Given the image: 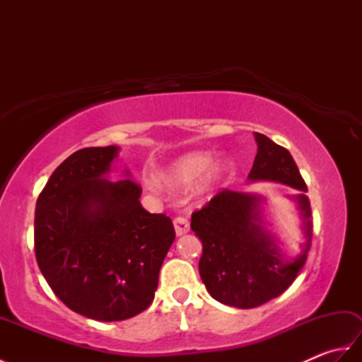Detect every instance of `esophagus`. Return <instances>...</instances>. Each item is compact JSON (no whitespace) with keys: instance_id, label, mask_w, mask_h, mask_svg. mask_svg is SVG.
I'll return each instance as SVG.
<instances>
[{"instance_id":"obj_1","label":"esophagus","mask_w":362,"mask_h":362,"mask_svg":"<svg viewBox=\"0 0 362 362\" xmlns=\"http://www.w3.org/2000/svg\"><path fill=\"white\" fill-rule=\"evenodd\" d=\"M173 224H174L175 235H177V236H182V235L188 233V230H189V222H188L185 218L177 216V218H174Z\"/></svg>"}]
</instances>
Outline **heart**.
Masks as SVG:
<instances>
[{"label": "heart", "mask_w": 362, "mask_h": 362, "mask_svg": "<svg viewBox=\"0 0 362 362\" xmlns=\"http://www.w3.org/2000/svg\"><path fill=\"white\" fill-rule=\"evenodd\" d=\"M230 163L219 160L213 163V153L205 151L188 152L185 156L173 160L158 173L157 179L161 185L171 189H180L191 185L201 177L197 183V194L209 196L228 173Z\"/></svg>", "instance_id": "b5f03b06"}]
</instances>
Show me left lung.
<instances>
[{"mask_svg": "<svg viewBox=\"0 0 362 362\" xmlns=\"http://www.w3.org/2000/svg\"><path fill=\"white\" fill-rule=\"evenodd\" d=\"M257 157L249 182H276L300 193L292 196L303 221L306 241L296 258L281 252L266 228L264 197L222 189L202 210L191 214V230L202 241L199 274L210 296L218 302L249 310L286 291L308 257L311 245V206L306 183L288 149L255 132Z\"/></svg>", "mask_w": 362, "mask_h": 362, "instance_id": "left-lung-1", "label": "left lung"}]
</instances>
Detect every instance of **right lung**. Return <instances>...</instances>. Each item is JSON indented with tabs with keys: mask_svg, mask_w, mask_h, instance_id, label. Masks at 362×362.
Listing matches in <instances>:
<instances>
[{
	"mask_svg": "<svg viewBox=\"0 0 362 362\" xmlns=\"http://www.w3.org/2000/svg\"><path fill=\"white\" fill-rule=\"evenodd\" d=\"M118 146L86 148L57 166L37 199L35 258L52 292L71 311L126 320L152 303L174 243L173 221L140 204L141 188L105 175Z\"/></svg>",
	"mask_w": 362,
	"mask_h": 362,
	"instance_id": "right-lung-1",
	"label": "right lung"
}]
</instances>
